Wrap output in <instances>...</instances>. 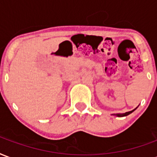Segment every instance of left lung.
Here are the masks:
<instances>
[{"label":"left lung","mask_w":157,"mask_h":157,"mask_svg":"<svg viewBox=\"0 0 157 157\" xmlns=\"http://www.w3.org/2000/svg\"><path fill=\"white\" fill-rule=\"evenodd\" d=\"M135 110H136V109H134V110H132V111H128V112H126V113H118V114H116V116H117V117H126V116H128L129 114L132 113Z\"/></svg>","instance_id":"obj_1"}]
</instances>
